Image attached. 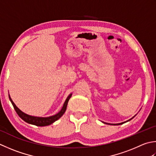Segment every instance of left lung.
<instances>
[{"instance_id": "left-lung-1", "label": "left lung", "mask_w": 156, "mask_h": 156, "mask_svg": "<svg viewBox=\"0 0 156 156\" xmlns=\"http://www.w3.org/2000/svg\"><path fill=\"white\" fill-rule=\"evenodd\" d=\"M134 118V117H133ZM133 118H131V119H130L129 120H132ZM129 120H128V121H129ZM128 121H126V122H128ZM124 123H125V122H122V123H119V124H112V125H120V124H124ZM108 124V123H107Z\"/></svg>"}]
</instances>
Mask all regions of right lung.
Instances as JSON below:
<instances>
[{
    "instance_id": "right-lung-1",
    "label": "right lung",
    "mask_w": 156,
    "mask_h": 156,
    "mask_svg": "<svg viewBox=\"0 0 156 156\" xmlns=\"http://www.w3.org/2000/svg\"><path fill=\"white\" fill-rule=\"evenodd\" d=\"M71 96H72V94H70L69 95L68 97V98H67L65 103H64L62 110L58 113V114L53 115V116H50V117H47V118L35 117V116H32V115H27V114H25V113H23V112H21L20 109L18 108L16 105H15V104L13 103V101H12V99H11L10 96H9V99H10V101H11V103L13 106L15 112H17L18 115H19V116L21 119H22L23 120H24L25 122H26L29 123V124L36 125V126H48V125L51 124L52 123H53L54 122H55L56 120H58V119L62 116L66 110L67 105H68L69 99H70Z\"/></svg>"
}]
</instances>
